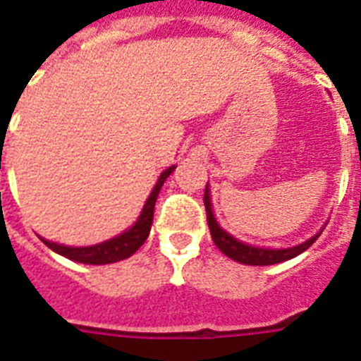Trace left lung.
<instances>
[{
    "mask_svg": "<svg viewBox=\"0 0 361 361\" xmlns=\"http://www.w3.org/2000/svg\"><path fill=\"white\" fill-rule=\"evenodd\" d=\"M202 201H204V208H207V220L208 228H210V235H212V241H214L216 247L220 248L224 255L229 256L231 260L239 264H248V266H271V264L285 262V260H290V258H295L300 252H304L319 237V233H317L312 239H308V241H304L290 248H260L252 247V245H245V243L237 241L233 235L224 231L220 228V224L216 221L214 212H212V204H210L208 185L204 189V199Z\"/></svg>",
    "mask_w": 361,
    "mask_h": 361,
    "instance_id": "obj_1",
    "label": "left lung"
}]
</instances>
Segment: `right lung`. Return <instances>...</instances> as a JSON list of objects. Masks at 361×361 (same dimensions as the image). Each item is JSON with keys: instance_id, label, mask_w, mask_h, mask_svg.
<instances>
[{"instance_id": "1", "label": "right lung", "mask_w": 361, "mask_h": 361, "mask_svg": "<svg viewBox=\"0 0 361 361\" xmlns=\"http://www.w3.org/2000/svg\"><path fill=\"white\" fill-rule=\"evenodd\" d=\"M173 168L170 166L168 170L160 173L159 181L157 185L149 195L147 199L145 207L141 210L140 218L137 221L133 224L132 228L124 231L118 237L114 239H109L105 243H99V245H93V247H65V245H57V243L51 241H42L47 245V247L55 250L57 255L65 256L68 260H74V262H82V264H93V266H101V264H113L120 262L124 258H130V256L137 250V248L147 241L149 237V231H151V224H153V214H154V202H157V197H159V191L162 188V183L166 181V178L173 172Z\"/></svg>"}]
</instances>
